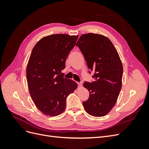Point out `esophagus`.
Returning a JSON list of instances; mask_svg holds the SVG:
<instances>
[{"instance_id":"esophagus-1","label":"esophagus","mask_w":149,"mask_h":149,"mask_svg":"<svg viewBox=\"0 0 149 149\" xmlns=\"http://www.w3.org/2000/svg\"><path fill=\"white\" fill-rule=\"evenodd\" d=\"M77 84H78L79 87H81V86H82V83H78V82H77Z\"/></svg>"}]
</instances>
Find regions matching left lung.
Listing matches in <instances>:
<instances>
[{
  "label": "left lung",
  "instance_id": "obj_1",
  "mask_svg": "<svg viewBox=\"0 0 149 149\" xmlns=\"http://www.w3.org/2000/svg\"><path fill=\"white\" fill-rule=\"evenodd\" d=\"M76 46L90 71H94V81L83 84L89 91L88 100L83 102L84 109L93 116H104L114 106L122 87L123 67L119 54L111 40L100 34H83Z\"/></svg>",
  "mask_w": 149,
  "mask_h": 149
}]
</instances>
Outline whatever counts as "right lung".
Here are the masks:
<instances>
[{
  "mask_svg": "<svg viewBox=\"0 0 149 149\" xmlns=\"http://www.w3.org/2000/svg\"><path fill=\"white\" fill-rule=\"evenodd\" d=\"M78 38L66 34L47 36L31 53L26 68L29 92L36 107L47 116L61 114L67 96L78 87L74 81L63 78L61 72Z\"/></svg>",
  "mask_w": 149,
  "mask_h": 149,
  "instance_id": "1",
  "label": "right lung"
}]
</instances>
